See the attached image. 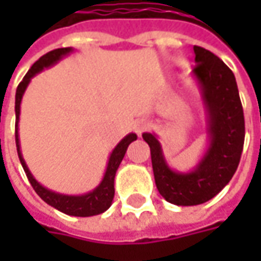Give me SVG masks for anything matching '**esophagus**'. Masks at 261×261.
I'll use <instances>...</instances> for the list:
<instances>
[{"mask_svg": "<svg viewBox=\"0 0 261 261\" xmlns=\"http://www.w3.org/2000/svg\"><path fill=\"white\" fill-rule=\"evenodd\" d=\"M148 127H149V123L146 120H144V119L142 120H138L135 123V132L138 135H141L142 132H145Z\"/></svg>", "mask_w": 261, "mask_h": 261, "instance_id": "1", "label": "esophagus"}]
</instances>
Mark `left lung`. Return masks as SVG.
<instances>
[{"label":"left lung","instance_id":"obj_1","mask_svg":"<svg viewBox=\"0 0 261 261\" xmlns=\"http://www.w3.org/2000/svg\"><path fill=\"white\" fill-rule=\"evenodd\" d=\"M193 76L200 87L206 113L209 148L190 173L167 166L155 134L142 138L151 149L154 178L160 195L178 206H195L215 197L225 187L240 164L244 146V112L232 71L211 50L195 46Z\"/></svg>","mask_w":261,"mask_h":261}]
</instances>
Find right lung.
I'll list each match as a JSON object with an SVG mask.
<instances>
[{
    "instance_id": "1",
    "label": "right lung",
    "mask_w": 261,
    "mask_h": 261,
    "mask_svg": "<svg viewBox=\"0 0 261 261\" xmlns=\"http://www.w3.org/2000/svg\"><path fill=\"white\" fill-rule=\"evenodd\" d=\"M69 52H72V47H61V49H55V50H50L47 52L46 55L42 58H39V61H36L35 64L32 65V68L29 69V72L25 74L23 81L18 84L17 87V91H15V145H17V152H18V158H20V163L24 168V173L30 181L32 187L35 189V192L37 195L40 196L43 200H45L47 205L54 206L55 209L64 212L66 215L72 216H93L98 215V214H103L105 211H107L112 202H113V197H115V175L117 168L120 166L122 160L126 154V149L130 142H134L138 136L135 134H129L126 135L117 145L112 151L110 158H109V163H107V168H106L105 177L101 180V183L95 187L93 192L86 193V195L81 196H68V195H61V193H55L49 189H46L43 186L40 185L35 177L32 175L30 170L25 166V161L23 155H21V151H20V139H18V117H20V103H21V98L24 94L25 88L29 86L30 80L39 74L40 71H43L45 68L55 65L59 59H62L64 56H66Z\"/></svg>"
}]
</instances>
